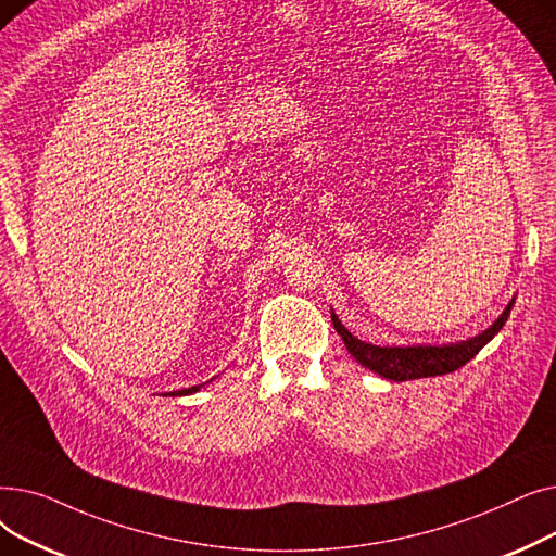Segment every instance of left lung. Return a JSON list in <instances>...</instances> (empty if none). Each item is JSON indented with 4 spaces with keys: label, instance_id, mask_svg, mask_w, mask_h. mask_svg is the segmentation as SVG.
Segmentation results:
<instances>
[{
    "label": "left lung",
    "instance_id": "8db88e82",
    "mask_svg": "<svg viewBox=\"0 0 556 556\" xmlns=\"http://www.w3.org/2000/svg\"><path fill=\"white\" fill-rule=\"evenodd\" d=\"M511 306H514V300L509 302L505 313L498 319H495V323L486 331H482L480 336H476L471 340L457 342V344H442V346H432V344L376 346V344H367V342H363V340H358V338L349 333L340 325V319L336 317V313H331V319H333L336 331L342 336V340L349 349V354H352L363 367L371 369L378 376L390 378V381H413V378L451 374V371L464 367L471 358H476L480 349L505 327Z\"/></svg>",
    "mask_w": 556,
    "mask_h": 556
}]
</instances>
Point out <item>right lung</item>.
I'll list each match as a JSON object with an SVG mask.
<instances>
[{
	"mask_svg": "<svg viewBox=\"0 0 556 556\" xmlns=\"http://www.w3.org/2000/svg\"><path fill=\"white\" fill-rule=\"evenodd\" d=\"M191 392H198V386L187 388V390H180V392H173V396H175V394H191Z\"/></svg>",
	"mask_w": 556,
	"mask_h": 556,
	"instance_id": "1",
	"label": "right lung"
}]
</instances>
